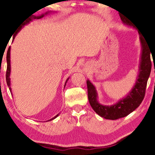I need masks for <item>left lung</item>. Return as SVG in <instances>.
Instances as JSON below:
<instances>
[{
    "instance_id": "8db88e82",
    "label": "left lung",
    "mask_w": 155,
    "mask_h": 155,
    "mask_svg": "<svg viewBox=\"0 0 155 155\" xmlns=\"http://www.w3.org/2000/svg\"><path fill=\"white\" fill-rule=\"evenodd\" d=\"M120 18L124 25L136 28L131 21L128 20L127 18L121 15ZM138 34L140 35L141 45L139 73L134 87L124 97L121 98L117 102L111 105L101 104L98 101L99 97L96 87L89 79L87 80L88 98L90 105L94 111L103 118L115 120L126 117L137 108L144 99L147 83L150 77L152 68L150 59L152 51L150 50V46L144 40L145 38H144V37L141 35L140 31H138Z\"/></svg>"
}]
</instances>
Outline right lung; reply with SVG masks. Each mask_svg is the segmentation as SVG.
Instances as JSON below:
<instances>
[{
    "mask_svg": "<svg viewBox=\"0 0 155 155\" xmlns=\"http://www.w3.org/2000/svg\"><path fill=\"white\" fill-rule=\"evenodd\" d=\"M51 13V11H50V12H46L44 14H41V15H38V16H36V15H32V16L29 18L28 19V20H25L24 21V22L22 23V24H21L20 26H19V28H18V29L16 30V32H15V34L13 35V40H14L15 37V36H16V34H18V33L20 31L21 29H22V28H23V26L25 25L28 24L29 23L31 22V21H32L33 20H34V19H40L41 18H43L44 16L45 15H47L48 14V13ZM6 60H7V71H6V82H7V85L8 87H9V89H10V91H11V93H12V91H11V78H10V75H11V46L9 47L8 48V50L7 51V56H6ZM68 79H69V77L67 79H66V81L65 82V84H64V87H66V83H67L68 80ZM58 115H59V114H58L57 115H56L54 117H53V118H51V119H49V120L48 121H51V120H53V119H56V117H57Z\"/></svg>",
    "mask_w": 155,
    "mask_h": 155,
    "instance_id": "1",
    "label": "right lung"
}]
</instances>
